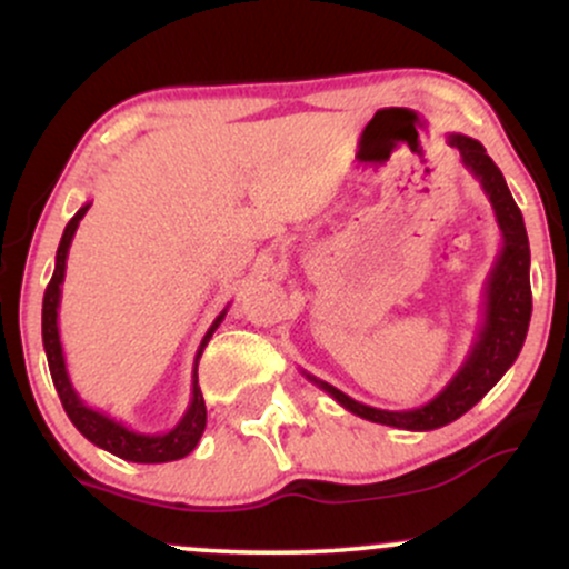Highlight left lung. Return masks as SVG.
<instances>
[{
  "label": "left lung",
  "instance_id": "1",
  "mask_svg": "<svg viewBox=\"0 0 569 569\" xmlns=\"http://www.w3.org/2000/svg\"><path fill=\"white\" fill-rule=\"evenodd\" d=\"M447 141L449 147L460 152L462 166L476 176V181H479L489 202H492L502 238L500 251L495 257V264L485 283L481 326L476 331V339L462 367L457 369V375L439 396L430 398L422 407L403 411L367 407V403L337 390L335 385L302 371L307 380L326 390L339 407H345L369 422H380V426L401 430H436L455 422L468 409H473L498 385L500 377L513 367V361L521 352V345H525L532 316L530 240H527L525 219H521L519 206L511 198V189H508L500 168L495 166L479 141L462 133H449Z\"/></svg>",
  "mask_w": 569,
  "mask_h": 569
}]
</instances>
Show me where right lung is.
Wrapping results in <instances>:
<instances>
[{"label": "right lung", "instance_id": "1", "mask_svg": "<svg viewBox=\"0 0 569 569\" xmlns=\"http://www.w3.org/2000/svg\"><path fill=\"white\" fill-rule=\"evenodd\" d=\"M90 200L84 202L80 211L71 217L67 224V230L61 234V243H58L56 251V270L53 278H50L48 289H44V299H42V345H44V356H48V367H50V377H53V385L58 390V398H61L63 409H67L69 420L74 422V428L80 430L88 441H93L96 447L107 449L122 460L130 462H171V460H181L198 447L202 430H206V401H202L200 385H198V361L206 350L208 339L213 337V331L219 329V323L224 321L227 307L219 312L217 321L211 323V329L206 331L202 337L198 356H194V369H192V396H189V407L184 411L179 422L166 433H141V430H133L122 422H117L114 417L103 415L101 409L88 407L82 401L80 393L71 385V377L67 371V358H63V345H61V331H58V307H61V286L63 278H67V259H69V248L71 240H74L77 227L84 213H88Z\"/></svg>", "mask_w": 569, "mask_h": 569}]
</instances>
